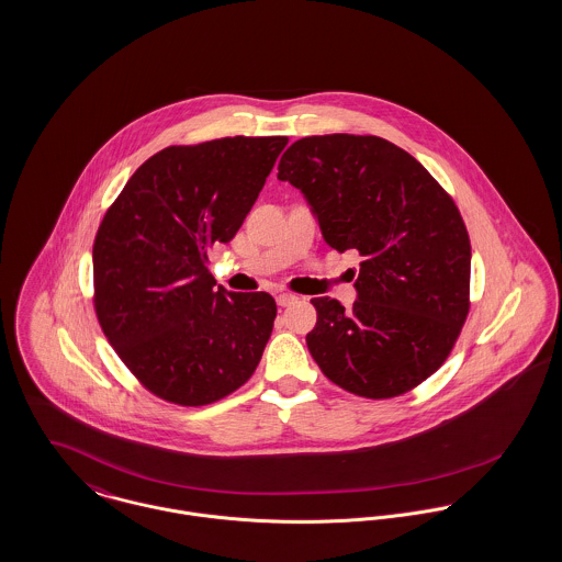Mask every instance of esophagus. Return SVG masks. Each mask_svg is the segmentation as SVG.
<instances>
[{
    "label": "esophagus",
    "instance_id": "1",
    "mask_svg": "<svg viewBox=\"0 0 562 562\" xmlns=\"http://www.w3.org/2000/svg\"><path fill=\"white\" fill-rule=\"evenodd\" d=\"M276 302H278V305L286 307V305L297 302V297H295V295H291V293H278V295H276Z\"/></svg>",
    "mask_w": 562,
    "mask_h": 562
}]
</instances>
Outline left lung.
<instances>
[{
  "label": "left lung",
  "instance_id": "obj_1",
  "mask_svg": "<svg viewBox=\"0 0 562 562\" xmlns=\"http://www.w3.org/2000/svg\"><path fill=\"white\" fill-rule=\"evenodd\" d=\"M338 252L357 250L350 310L314 297L307 348L336 385L381 400L445 363L469 314L471 241L453 199L408 151L381 136L295 140L278 165Z\"/></svg>",
  "mask_w": 562,
  "mask_h": 562
}]
</instances>
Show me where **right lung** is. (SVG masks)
Wrapping results in <instances>:
<instances>
[{
    "instance_id": "add662e5",
    "label": "right lung",
    "mask_w": 562,
    "mask_h": 562,
    "mask_svg": "<svg viewBox=\"0 0 562 562\" xmlns=\"http://www.w3.org/2000/svg\"><path fill=\"white\" fill-rule=\"evenodd\" d=\"M286 143L226 136L167 147L130 177L98 228L100 327L130 372L167 402L212 404L259 366L276 302L216 286L207 248L235 237Z\"/></svg>"
}]
</instances>
